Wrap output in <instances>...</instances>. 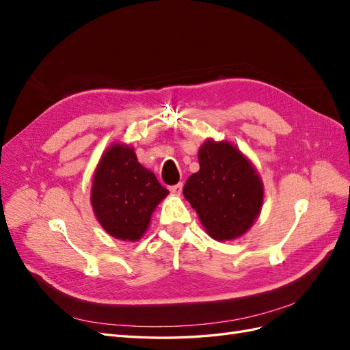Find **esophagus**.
I'll list each match as a JSON object with an SVG mask.
<instances>
[{"instance_id":"esophagus-1","label":"esophagus","mask_w":350,"mask_h":350,"mask_svg":"<svg viewBox=\"0 0 350 350\" xmlns=\"http://www.w3.org/2000/svg\"><path fill=\"white\" fill-rule=\"evenodd\" d=\"M183 183H179V184H175V185H171L169 187V191H171L172 194H175V196H179L183 193Z\"/></svg>"}]
</instances>
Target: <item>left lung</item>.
<instances>
[{"instance_id": "obj_1", "label": "left lung", "mask_w": 350, "mask_h": 350, "mask_svg": "<svg viewBox=\"0 0 350 350\" xmlns=\"http://www.w3.org/2000/svg\"><path fill=\"white\" fill-rule=\"evenodd\" d=\"M200 171L187 179L184 196L216 241L241 237L262 204V184L248 159L230 143L207 140L198 152Z\"/></svg>"}]
</instances>
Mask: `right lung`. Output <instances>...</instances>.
<instances>
[{"mask_svg":"<svg viewBox=\"0 0 350 350\" xmlns=\"http://www.w3.org/2000/svg\"><path fill=\"white\" fill-rule=\"evenodd\" d=\"M167 193L154 174L139 163L133 147L113 144L94 172L92 206L111 237L137 241L149 226L154 207Z\"/></svg>","mask_w":350,"mask_h":350,"instance_id":"add662e5","label":"right lung"}]
</instances>
